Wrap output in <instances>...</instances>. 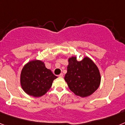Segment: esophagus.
I'll return each instance as SVG.
<instances>
[{"mask_svg":"<svg viewBox=\"0 0 125 125\" xmlns=\"http://www.w3.org/2000/svg\"><path fill=\"white\" fill-rule=\"evenodd\" d=\"M59 78H63V74L61 73L59 75Z\"/></svg>","mask_w":125,"mask_h":125,"instance_id":"esophagus-1","label":"esophagus"}]
</instances>
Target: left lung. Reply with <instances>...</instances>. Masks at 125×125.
<instances>
[{
	"mask_svg": "<svg viewBox=\"0 0 125 125\" xmlns=\"http://www.w3.org/2000/svg\"><path fill=\"white\" fill-rule=\"evenodd\" d=\"M64 79L71 91L84 98L99 88L101 75L96 65L88 57L78 61L76 56L69 57Z\"/></svg>",
	"mask_w": 125,
	"mask_h": 125,
	"instance_id": "1",
	"label": "left lung"
}]
</instances>
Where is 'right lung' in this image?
<instances>
[{
	"instance_id": "1",
	"label": "right lung",
	"mask_w": 125,
	"mask_h": 125,
	"mask_svg": "<svg viewBox=\"0 0 125 125\" xmlns=\"http://www.w3.org/2000/svg\"><path fill=\"white\" fill-rule=\"evenodd\" d=\"M57 78L50 69L46 68L42 61H31L22 69L21 85L27 94L40 97L49 91L53 81Z\"/></svg>"
}]
</instances>
